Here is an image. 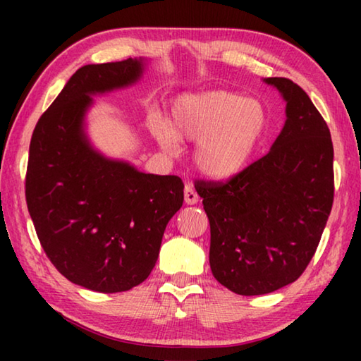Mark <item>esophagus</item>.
<instances>
[{"mask_svg":"<svg viewBox=\"0 0 361 361\" xmlns=\"http://www.w3.org/2000/svg\"><path fill=\"white\" fill-rule=\"evenodd\" d=\"M185 200H186V204H189V205H192V204L197 202V194L194 192L192 185H186L185 186Z\"/></svg>","mask_w":361,"mask_h":361,"instance_id":"esophagus-1","label":"esophagus"}]
</instances>
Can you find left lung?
<instances>
[{
    "label": "left lung",
    "instance_id": "8db88e82",
    "mask_svg": "<svg viewBox=\"0 0 361 361\" xmlns=\"http://www.w3.org/2000/svg\"><path fill=\"white\" fill-rule=\"evenodd\" d=\"M143 59L79 68L36 124L25 197L47 258L70 282L119 293L156 266L166 226L183 205V181L109 159L85 135L94 97L135 84Z\"/></svg>",
    "mask_w": 361,
    "mask_h": 361
}]
</instances>
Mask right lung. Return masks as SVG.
<instances>
[{
  "mask_svg": "<svg viewBox=\"0 0 361 361\" xmlns=\"http://www.w3.org/2000/svg\"><path fill=\"white\" fill-rule=\"evenodd\" d=\"M285 100V126L266 156L228 181L194 183L210 221L213 276L242 296L295 282L319 247L333 205L326 122L301 89Z\"/></svg>",
  "mask_w": 361,
  "mask_h": 361,
  "instance_id": "1",
  "label": "right lung"
}]
</instances>
